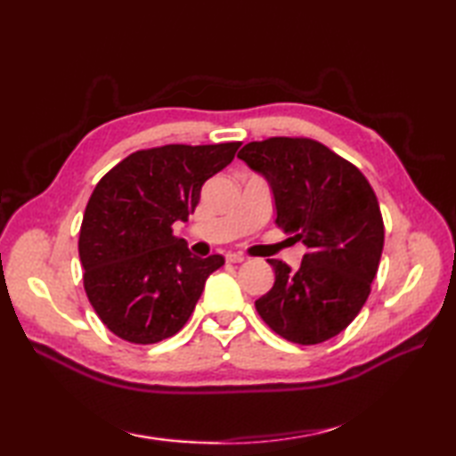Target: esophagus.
<instances>
[{"label":"esophagus","instance_id":"obj_1","mask_svg":"<svg viewBox=\"0 0 456 456\" xmlns=\"http://www.w3.org/2000/svg\"><path fill=\"white\" fill-rule=\"evenodd\" d=\"M225 258H227V263H243V260L247 258L243 253H227L225 255Z\"/></svg>","mask_w":456,"mask_h":456}]
</instances>
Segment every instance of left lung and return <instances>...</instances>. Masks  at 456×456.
Segmentation results:
<instances>
[{"mask_svg": "<svg viewBox=\"0 0 456 456\" xmlns=\"http://www.w3.org/2000/svg\"><path fill=\"white\" fill-rule=\"evenodd\" d=\"M274 193L276 225L302 240L297 270L268 258L276 280L255 305L286 341L317 345L351 325L370 294L384 248L376 193L353 162L307 137H270L239 152Z\"/></svg>", "mask_w": 456, "mask_h": 456, "instance_id": "obj_1", "label": "left lung"}]
</instances>
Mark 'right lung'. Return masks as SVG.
<instances>
[{
    "mask_svg": "<svg viewBox=\"0 0 456 456\" xmlns=\"http://www.w3.org/2000/svg\"><path fill=\"white\" fill-rule=\"evenodd\" d=\"M240 142L162 144L129 154L94 188L78 250L84 289L102 323L123 341L152 345L186 325L221 255L200 258L174 235L201 186Z\"/></svg>",
    "mask_w": 456,
    "mask_h": 456,
    "instance_id": "add662e5",
    "label": "right lung"
}]
</instances>
